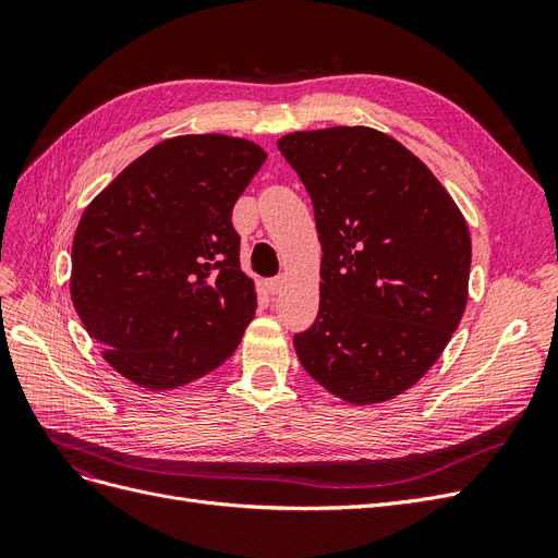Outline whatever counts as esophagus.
I'll use <instances>...</instances> for the list:
<instances>
[{
  "mask_svg": "<svg viewBox=\"0 0 558 558\" xmlns=\"http://www.w3.org/2000/svg\"><path fill=\"white\" fill-rule=\"evenodd\" d=\"M283 283H286V277H272V279H267L265 281V289H267V293L269 295H277V293H281V289H283Z\"/></svg>",
  "mask_w": 558,
  "mask_h": 558,
  "instance_id": "34e87169",
  "label": "esophagus"
}]
</instances>
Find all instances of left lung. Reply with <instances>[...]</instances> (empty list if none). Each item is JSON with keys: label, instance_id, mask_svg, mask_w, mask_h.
Instances as JSON below:
<instances>
[{"label": "left lung", "instance_id": "8db88e82", "mask_svg": "<svg viewBox=\"0 0 558 558\" xmlns=\"http://www.w3.org/2000/svg\"><path fill=\"white\" fill-rule=\"evenodd\" d=\"M277 146L312 197L324 251L318 314L293 337L298 359L347 402L400 396L461 324L465 218L412 150L373 128L293 132Z\"/></svg>", "mask_w": 558, "mask_h": 558}]
</instances>
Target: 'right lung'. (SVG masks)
<instances>
[{"label": "right lung", "instance_id": "right-lung-1", "mask_svg": "<svg viewBox=\"0 0 558 558\" xmlns=\"http://www.w3.org/2000/svg\"><path fill=\"white\" fill-rule=\"evenodd\" d=\"M267 154L226 134L146 150L83 211L72 302L105 361L150 391L211 373L256 314L232 207Z\"/></svg>", "mask_w": 558, "mask_h": 558}]
</instances>
